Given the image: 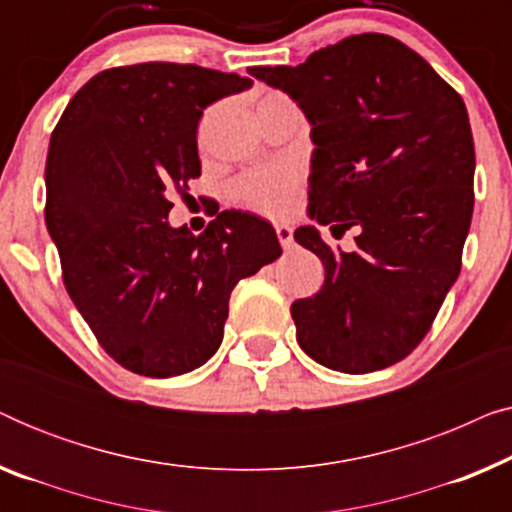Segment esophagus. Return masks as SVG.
Returning <instances> with one entry per match:
<instances>
[{
    "label": "esophagus",
    "mask_w": 512,
    "mask_h": 512,
    "mask_svg": "<svg viewBox=\"0 0 512 512\" xmlns=\"http://www.w3.org/2000/svg\"><path fill=\"white\" fill-rule=\"evenodd\" d=\"M275 233H277L279 244H282L284 249L293 247V228L289 223H275Z\"/></svg>",
    "instance_id": "34e87169"
}]
</instances>
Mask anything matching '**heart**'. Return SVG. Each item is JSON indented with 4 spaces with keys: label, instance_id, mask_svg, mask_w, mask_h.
Wrapping results in <instances>:
<instances>
[{
    "label": "heart",
    "instance_id": "1",
    "mask_svg": "<svg viewBox=\"0 0 512 512\" xmlns=\"http://www.w3.org/2000/svg\"><path fill=\"white\" fill-rule=\"evenodd\" d=\"M298 186L300 177L291 165H268L242 174L233 184V198L254 212L282 216L296 205Z\"/></svg>",
    "mask_w": 512,
    "mask_h": 512
}]
</instances>
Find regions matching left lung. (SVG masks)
<instances>
[{
  "instance_id": "obj_1",
  "label": "left lung",
  "mask_w": 512,
  "mask_h": 512,
  "mask_svg": "<svg viewBox=\"0 0 512 512\" xmlns=\"http://www.w3.org/2000/svg\"><path fill=\"white\" fill-rule=\"evenodd\" d=\"M249 74L312 125L307 212L333 235L359 233L352 254L314 226L293 233L326 270L321 291L291 305L298 345L340 373L394 366L429 333L461 270L475 172L466 104L422 55L377 32Z\"/></svg>"
}]
</instances>
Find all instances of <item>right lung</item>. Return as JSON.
<instances>
[{
    "mask_svg": "<svg viewBox=\"0 0 512 512\" xmlns=\"http://www.w3.org/2000/svg\"><path fill=\"white\" fill-rule=\"evenodd\" d=\"M251 83L177 62L104 69L55 125L46 228L76 310L132 373L172 377L212 359L230 291L282 254L275 228L247 212H219L200 235L167 223L170 195L200 177L202 111Z\"/></svg>",
    "mask_w": 512,
    "mask_h": 512,
    "instance_id": "1",
    "label": "right lung"
}]
</instances>
